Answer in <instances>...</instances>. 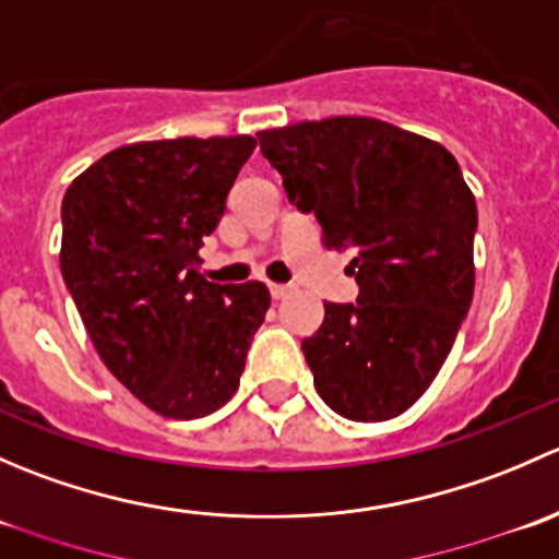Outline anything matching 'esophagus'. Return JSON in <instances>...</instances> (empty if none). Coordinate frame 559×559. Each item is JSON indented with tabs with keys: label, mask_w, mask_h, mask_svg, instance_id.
<instances>
[{
	"label": "esophagus",
	"mask_w": 559,
	"mask_h": 559,
	"mask_svg": "<svg viewBox=\"0 0 559 559\" xmlns=\"http://www.w3.org/2000/svg\"><path fill=\"white\" fill-rule=\"evenodd\" d=\"M289 292H292L289 286H284V284H270V295H273V300H284Z\"/></svg>",
	"instance_id": "esophagus-1"
}]
</instances>
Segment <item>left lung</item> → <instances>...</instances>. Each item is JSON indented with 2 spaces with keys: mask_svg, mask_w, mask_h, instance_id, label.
<instances>
[{
  "mask_svg": "<svg viewBox=\"0 0 559 559\" xmlns=\"http://www.w3.org/2000/svg\"><path fill=\"white\" fill-rule=\"evenodd\" d=\"M321 243L352 251L354 306L302 341L319 397L354 421L408 411L447 362L476 284V200L441 143L368 116L257 132Z\"/></svg>",
  "mask_w": 559,
  "mask_h": 559,
  "instance_id": "obj_1",
  "label": "left lung"
}]
</instances>
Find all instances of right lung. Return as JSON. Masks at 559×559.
I'll use <instances>...</instances> for the list:
<instances>
[{
  "mask_svg": "<svg viewBox=\"0 0 559 559\" xmlns=\"http://www.w3.org/2000/svg\"><path fill=\"white\" fill-rule=\"evenodd\" d=\"M257 148L251 134L129 143L83 170L61 202V275L94 348L134 397L200 419L240 386L267 286L211 284L202 238Z\"/></svg>",
  "mask_w": 559,
  "mask_h": 559,
  "instance_id": "obj_1",
  "label": "right lung"
}]
</instances>
